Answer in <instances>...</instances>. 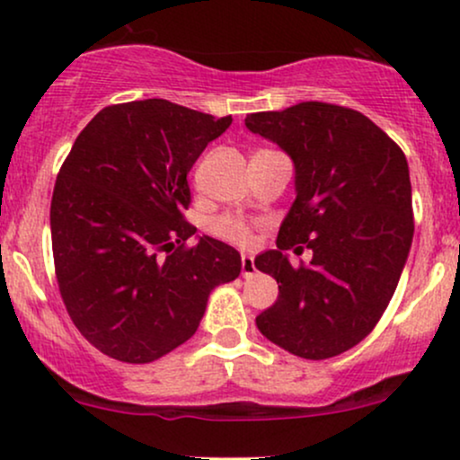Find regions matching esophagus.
<instances>
[{"mask_svg":"<svg viewBox=\"0 0 460 460\" xmlns=\"http://www.w3.org/2000/svg\"><path fill=\"white\" fill-rule=\"evenodd\" d=\"M257 270H255V260H252L251 255H242V277L244 279H248V277H252V274H255Z\"/></svg>","mask_w":460,"mask_h":460,"instance_id":"1","label":"esophagus"}]
</instances>
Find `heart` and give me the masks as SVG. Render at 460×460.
<instances>
[{
  "instance_id": "heart-1",
  "label": "heart",
  "mask_w": 460,
  "mask_h": 460,
  "mask_svg": "<svg viewBox=\"0 0 460 460\" xmlns=\"http://www.w3.org/2000/svg\"><path fill=\"white\" fill-rule=\"evenodd\" d=\"M214 231L225 240L234 242V244L244 246L252 240L251 226H248L242 218H234V216H225V218L216 220Z\"/></svg>"
}]
</instances>
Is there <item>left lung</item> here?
Returning <instances> with one entry per match:
<instances>
[{
    "label": "left lung",
    "instance_id": "left-lung-1",
    "mask_svg": "<svg viewBox=\"0 0 460 460\" xmlns=\"http://www.w3.org/2000/svg\"><path fill=\"white\" fill-rule=\"evenodd\" d=\"M244 123L288 153L296 190L277 248L255 257L257 270L279 283L277 303L257 315V329L311 361L341 355L381 320L409 257L404 153L367 116L341 105L305 102L248 114ZM294 243L314 252L307 267L288 263L284 251Z\"/></svg>",
    "mask_w": 460,
    "mask_h": 460
}]
</instances>
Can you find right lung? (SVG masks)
<instances>
[{
    "label": "right lung",
    "mask_w": 460,
    "mask_h": 460,
    "mask_svg": "<svg viewBox=\"0 0 460 460\" xmlns=\"http://www.w3.org/2000/svg\"><path fill=\"white\" fill-rule=\"evenodd\" d=\"M231 125L145 99L103 108L77 136L51 199V246L68 315L103 355L151 363L199 329L214 288L235 281L234 246L183 220L188 172ZM190 236L195 246L175 249Z\"/></svg>",
    "instance_id": "right-lung-1"
}]
</instances>
